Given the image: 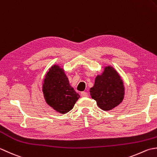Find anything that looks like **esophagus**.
I'll return each mask as SVG.
<instances>
[{
  "mask_svg": "<svg viewBox=\"0 0 157 157\" xmlns=\"http://www.w3.org/2000/svg\"><path fill=\"white\" fill-rule=\"evenodd\" d=\"M81 96H82V97H83V98H85V97H87V96H88V94H87V92H86V91H82V92H81Z\"/></svg>",
  "mask_w": 157,
  "mask_h": 157,
  "instance_id": "esophagus-1",
  "label": "esophagus"
}]
</instances>
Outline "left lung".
I'll use <instances>...</instances> for the list:
<instances>
[{
	"label": "left lung",
	"mask_w": 157,
	"mask_h": 157,
	"mask_svg": "<svg viewBox=\"0 0 157 157\" xmlns=\"http://www.w3.org/2000/svg\"><path fill=\"white\" fill-rule=\"evenodd\" d=\"M124 86L119 73L110 65L104 66L95 78L90 95L101 110L109 111L119 105L124 96Z\"/></svg>",
	"instance_id": "left-lung-1"
}]
</instances>
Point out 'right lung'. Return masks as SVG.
Wrapping results in <instances>:
<instances>
[{"label":"right lung","mask_w":157,"mask_h":157,"mask_svg":"<svg viewBox=\"0 0 157 157\" xmlns=\"http://www.w3.org/2000/svg\"><path fill=\"white\" fill-rule=\"evenodd\" d=\"M42 91L46 103L60 114L71 110L80 98L70 86L64 69L58 64H53L47 72Z\"/></svg>","instance_id":"obj_1"}]
</instances>
